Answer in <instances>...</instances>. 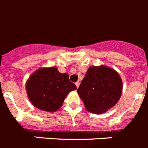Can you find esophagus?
Segmentation results:
<instances>
[{"mask_svg": "<svg viewBox=\"0 0 148 148\" xmlns=\"http://www.w3.org/2000/svg\"><path fill=\"white\" fill-rule=\"evenodd\" d=\"M76 86H77V88H78V87L79 86V82H77V83H75Z\"/></svg>", "mask_w": 148, "mask_h": 148, "instance_id": "1", "label": "esophagus"}]
</instances>
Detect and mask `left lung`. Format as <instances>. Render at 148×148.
Here are the masks:
<instances>
[{
    "instance_id": "obj_1",
    "label": "left lung",
    "mask_w": 148,
    "mask_h": 148,
    "mask_svg": "<svg viewBox=\"0 0 148 148\" xmlns=\"http://www.w3.org/2000/svg\"><path fill=\"white\" fill-rule=\"evenodd\" d=\"M123 83L116 71L106 65L91 66L77 89L87 111L102 114L120 99Z\"/></svg>"
}]
</instances>
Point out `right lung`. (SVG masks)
<instances>
[{
  "instance_id": "add662e5",
  "label": "right lung",
  "mask_w": 148,
  "mask_h": 148,
  "mask_svg": "<svg viewBox=\"0 0 148 148\" xmlns=\"http://www.w3.org/2000/svg\"><path fill=\"white\" fill-rule=\"evenodd\" d=\"M76 89L69 74H62L55 66L38 69L26 83L27 94L32 104L49 112L57 111L69 92Z\"/></svg>"
}]
</instances>
